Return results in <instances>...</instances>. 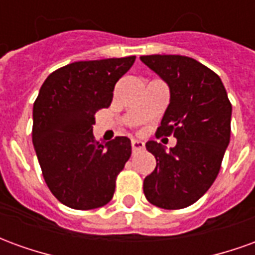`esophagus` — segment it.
Returning a JSON list of instances; mask_svg holds the SVG:
<instances>
[{"label":"esophagus","mask_w":255,"mask_h":255,"mask_svg":"<svg viewBox=\"0 0 255 255\" xmlns=\"http://www.w3.org/2000/svg\"><path fill=\"white\" fill-rule=\"evenodd\" d=\"M131 146H132V151H139V150H143L144 149V143L142 140H138V139H132V142H131Z\"/></svg>","instance_id":"34e87169"}]
</instances>
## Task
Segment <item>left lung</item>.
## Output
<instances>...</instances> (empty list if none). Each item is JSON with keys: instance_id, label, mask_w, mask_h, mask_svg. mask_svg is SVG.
Returning <instances> with one entry per match:
<instances>
[{"instance_id": "obj_1", "label": "left lung", "mask_w": 255, "mask_h": 255, "mask_svg": "<svg viewBox=\"0 0 255 255\" xmlns=\"http://www.w3.org/2000/svg\"><path fill=\"white\" fill-rule=\"evenodd\" d=\"M140 61L168 84L171 93L155 135L177 139L169 151L155 140L146 143L157 165L144 177V197L158 208H187L219 175L230 144L232 105L219 75L194 58L151 54L140 56Z\"/></svg>"}]
</instances>
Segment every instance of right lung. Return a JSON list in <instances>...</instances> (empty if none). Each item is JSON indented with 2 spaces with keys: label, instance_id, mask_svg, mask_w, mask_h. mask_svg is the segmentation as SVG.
<instances>
[{
  "label": "right lung",
  "instance_id": "right-lung-1",
  "mask_svg": "<svg viewBox=\"0 0 255 255\" xmlns=\"http://www.w3.org/2000/svg\"><path fill=\"white\" fill-rule=\"evenodd\" d=\"M135 56L68 64L50 73L32 109V143L43 179L68 208L104 206L115 194L116 177L131 155V140L117 136L95 142L98 109L109 108L117 80Z\"/></svg>",
  "mask_w": 255,
  "mask_h": 255
}]
</instances>
